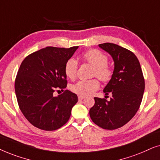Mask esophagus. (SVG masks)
I'll return each mask as SVG.
<instances>
[{"instance_id":"esophagus-1","label":"esophagus","mask_w":160,"mask_h":160,"mask_svg":"<svg viewBox=\"0 0 160 160\" xmlns=\"http://www.w3.org/2000/svg\"><path fill=\"white\" fill-rule=\"evenodd\" d=\"M85 99V97H83V96H78V99L79 100H82Z\"/></svg>"}]
</instances>
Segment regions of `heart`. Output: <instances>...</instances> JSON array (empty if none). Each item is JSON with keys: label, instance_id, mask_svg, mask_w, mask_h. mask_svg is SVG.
I'll return each mask as SVG.
<instances>
[{"label": "heart", "instance_id": "heart-1", "mask_svg": "<svg viewBox=\"0 0 160 160\" xmlns=\"http://www.w3.org/2000/svg\"><path fill=\"white\" fill-rule=\"evenodd\" d=\"M82 58L87 62L94 67L93 74L97 76L102 81L106 82L111 78L112 72L108 66V58L107 55L98 50H90L82 54ZM78 69V62L75 58H71L67 61L64 67V72L68 78H75ZM99 83L97 80H80L71 86V90L79 96H89L98 90Z\"/></svg>", "mask_w": 160, "mask_h": 160}]
</instances>
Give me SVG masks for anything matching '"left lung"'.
I'll use <instances>...</instances> for the list:
<instances>
[{"mask_svg":"<svg viewBox=\"0 0 160 160\" xmlns=\"http://www.w3.org/2000/svg\"><path fill=\"white\" fill-rule=\"evenodd\" d=\"M109 53L114 62L112 77L103 92L111 93L110 101L94 97L95 104L89 114L93 122L105 129L123 127L139 109L145 81L139 61L131 51L112 43L99 44Z\"/></svg>","mask_w":160,"mask_h":160,"instance_id":"left-lung-1","label":"left lung"}]
</instances>
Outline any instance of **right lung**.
<instances>
[{"label": "right lung", "mask_w": 160, "mask_h": 160, "mask_svg": "<svg viewBox=\"0 0 160 160\" xmlns=\"http://www.w3.org/2000/svg\"><path fill=\"white\" fill-rule=\"evenodd\" d=\"M78 48L48 47L21 63L14 85L16 97L22 114L34 127L53 131L69 119L78 96L68 90L57 97L53 93L67 87L65 64Z\"/></svg>", "instance_id": "add662e5"}]
</instances>
